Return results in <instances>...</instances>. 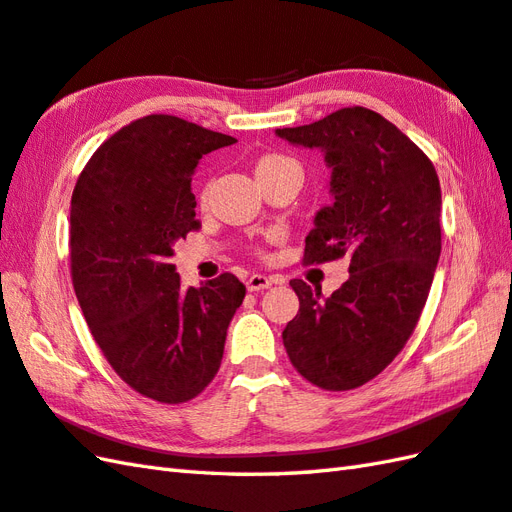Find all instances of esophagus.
I'll list each match as a JSON object with an SVG mask.
<instances>
[{
  "instance_id": "34e87169",
  "label": "esophagus",
  "mask_w": 512,
  "mask_h": 512,
  "mask_svg": "<svg viewBox=\"0 0 512 512\" xmlns=\"http://www.w3.org/2000/svg\"><path fill=\"white\" fill-rule=\"evenodd\" d=\"M272 283H277L272 277H266V275H251L246 281V288L251 292H259V290H266L270 288Z\"/></svg>"
}]
</instances>
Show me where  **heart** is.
<instances>
[{
  "label": "heart",
  "mask_w": 512,
  "mask_h": 512,
  "mask_svg": "<svg viewBox=\"0 0 512 512\" xmlns=\"http://www.w3.org/2000/svg\"><path fill=\"white\" fill-rule=\"evenodd\" d=\"M288 165H299L294 159L285 157V154H264L255 165V174H264V172H275L281 168H288Z\"/></svg>",
  "instance_id": "1"
}]
</instances>
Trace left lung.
Masks as SVG:
<instances>
[{"label": "left lung", "instance_id": "left-lung-1", "mask_svg": "<svg viewBox=\"0 0 512 512\" xmlns=\"http://www.w3.org/2000/svg\"><path fill=\"white\" fill-rule=\"evenodd\" d=\"M320 148L334 202L305 237V264L349 259V279L323 299L292 279L299 314L283 329L292 366L325 390L371 382L412 336L441 257V183L432 161L386 117L349 106L323 120L277 128Z\"/></svg>", "mask_w": 512, "mask_h": 512}]
</instances>
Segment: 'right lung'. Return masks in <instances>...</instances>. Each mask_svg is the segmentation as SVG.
Masks as SVG:
<instances>
[{
	"mask_svg": "<svg viewBox=\"0 0 512 512\" xmlns=\"http://www.w3.org/2000/svg\"><path fill=\"white\" fill-rule=\"evenodd\" d=\"M235 139L146 115L93 152L71 194V281L113 371L139 395L185 403L216 377L246 288L231 272L185 288L174 242L198 229L192 174Z\"/></svg>",
	"mask_w": 512,
	"mask_h": 512,
	"instance_id": "1",
	"label": "right lung"
}]
</instances>
